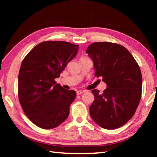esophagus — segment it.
<instances>
[{
	"label": "esophagus",
	"instance_id": "obj_1",
	"mask_svg": "<svg viewBox=\"0 0 157 157\" xmlns=\"http://www.w3.org/2000/svg\"><path fill=\"white\" fill-rule=\"evenodd\" d=\"M85 92V91H84V90H79V91H77V95H81L82 94H84V93Z\"/></svg>",
	"mask_w": 157,
	"mask_h": 157
}]
</instances>
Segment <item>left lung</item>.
I'll return each mask as SVG.
<instances>
[{"label":"left lung","instance_id":"8db88e82","mask_svg":"<svg viewBox=\"0 0 157 157\" xmlns=\"http://www.w3.org/2000/svg\"><path fill=\"white\" fill-rule=\"evenodd\" d=\"M86 52L94 62L95 76L102 77L107 84L102 94L97 89L92 90L95 99L89 107L90 115L102 128H119L132 118L141 98L139 66L120 44L95 42Z\"/></svg>","mask_w":157,"mask_h":157}]
</instances>
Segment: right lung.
<instances>
[{"instance_id":"1","label":"right lung","mask_w":157,"mask_h":157,"mask_svg":"<svg viewBox=\"0 0 157 157\" xmlns=\"http://www.w3.org/2000/svg\"><path fill=\"white\" fill-rule=\"evenodd\" d=\"M78 52V45L47 41L36 45L23 60L18 95L25 114L36 126L52 129L68 118L76 92L63 89L55 79Z\"/></svg>"}]
</instances>
